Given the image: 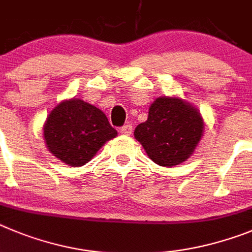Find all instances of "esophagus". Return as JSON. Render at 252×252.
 <instances>
[{
	"mask_svg": "<svg viewBox=\"0 0 252 252\" xmlns=\"http://www.w3.org/2000/svg\"><path fill=\"white\" fill-rule=\"evenodd\" d=\"M131 131H133V128H131L130 124H126V126H122L121 128V133L124 135H130Z\"/></svg>",
	"mask_w": 252,
	"mask_h": 252,
	"instance_id": "1",
	"label": "esophagus"
}]
</instances>
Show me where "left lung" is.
I'll use <instances>...</instances> for the list:
<instances>
[{
  "mask_svg": "<svg viewBox=\"0 0 252 252\" xmlns=\"http://www.w3.org/2000/svg\"><path fill=\"white\" fill-rule=\"evenodd\" d=\"M203 131L205 122L193 104L159 96L149 106L148 119L137 126L134 138L154 163L171 168L191 157Z\"/></svg>",
  "mask_w": 252,
  "mask_h": 252,
  "instance_id": "left-lung-1",
  "label": "left lung"
}]
</instances>
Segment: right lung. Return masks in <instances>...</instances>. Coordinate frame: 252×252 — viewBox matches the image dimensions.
Here are the masks:
<instances>
[{"mask_svg":"<svg viewBox=\"0 0 252 252\" xmlns=\"http://www.w3.org/2000/svg\"><path fill=\"white\" fill-rule=\"evenodd\" d=\"M42 130L50 153L70 167L90 162L118 135L99 108L78 98L60 101L49 113Z\"/></svg>","mask_w":252,"mask_h":252,"instance_id":"add662e5","label":"right lung"}]
</instances>
